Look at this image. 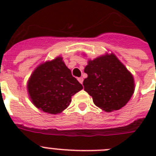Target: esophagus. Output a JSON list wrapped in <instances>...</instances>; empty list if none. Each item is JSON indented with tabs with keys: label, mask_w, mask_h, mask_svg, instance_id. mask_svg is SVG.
<instances>
[{
	"label": "esophagus",
	"mask_w": 156,
	"mask_h": 156,
	"mask_svg": "<svg viewBox=\"0 0 156 156\" xmlns=\"http://www.w3.org/2000/svg\"><path fill=\"white\" fill-rule=\"evenodd\" d=\"M78 82L81 83V84H83V78H78Z\"/></svg>",
	"instance_id": "obj_1"
}]
</instances>
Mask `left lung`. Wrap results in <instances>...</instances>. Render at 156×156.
Returning a JSON list of instances; mask_svg holds the SVG:
<instances>
[{
	"mask_svg": "<svg viewBox=\"0 0 156 156\" xmlns=\"http://www.w3.org/2000/svg\"><path fill=\"white\" fill-rule=\"evenodd\" d=\"M84 72L87 73L83 81L84 90L104 111L121 109L134 92L132 73L112 52L89 60Z\"/></svg>",
	"mask_w": 156,
	"mask_h": 156,
	"instance_id": "left-lung-1",
	"label": "left lung"
}]
</instances>
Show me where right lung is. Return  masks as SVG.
<instances>
[{
    "label": "right lung",
    "mask_w": 156,
    "mask_h": 156,
    "mask_svg": "<svg viewBox=\"0 0 156 156\" xmlns=\"http://www.w3.org/2000/svg\"><path fill=\"white\" fill-rule=\"evenodd\" d=\"M27 88L37 108L47 113L59 114L67 108L71 97L83 87L59 56L39 65L28 79Z\"/></svg>",
    "instance_id": "1"
}]
</instances>
